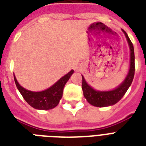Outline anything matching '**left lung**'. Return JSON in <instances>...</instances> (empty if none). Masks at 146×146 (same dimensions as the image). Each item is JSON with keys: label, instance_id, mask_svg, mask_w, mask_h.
<instances>
[{"label": "left lung", "instance_id": "8db88e82", "mask_svg": "<svg viewBox=\"0 0 146 146\" xmlns=\"http://www.w3.org/2000/svg\"><path fill=\"white\" fill-rule=\"evenodd\" d=\"M122 31L127 38L130 49V66H129V73L124 81L117 88L111 91H97L89 86V84L86 82L84 77L82 76V89L83 95L84 97L86 98L87 102L93 106L102 108V107L111 106L115 104L124 96L133 82L134 73H135V55H134L133 45L129 38L128 37L127 33L123 29H122Z\"/></svg>", "mask_w": 146, "mask_h": 146}]
</instances>
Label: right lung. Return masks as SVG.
I'll use <instances>...</instances> for the list:
<instances>
[{
  "label": "right lung",
  "instance_id": "right-lung-1",
  "mask_svg": "<svg viewBox=\"0 0 146 146\" xmlns=\"http://www.w3.org/2000/svg\"><path fill=\"white\" fill-rule=\"evenodd\" d=\"M73 72V70H72L67 74L60 78L52 86L42 92H32L24 89L18 83L14 74L13 76L17 89L30 106L38 110H49L54 108L59 104L60 100L61 99L63 96L64 86Z\"/></svg>",
  "mask_w": 146,
  "mask_h": 146
}]
</instances>
